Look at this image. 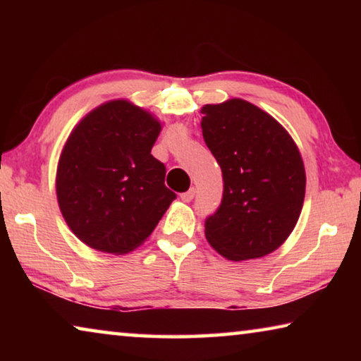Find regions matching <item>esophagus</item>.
<instances>
[{"instance_id": "1", "label": "esophagus", "mask_w": 361, "mask_h": 361, "mask_svg": "<svg viewBox=\"0 0 361 361\" xmlns=\"http://www.w3.org/2000/svg\"><path fill=\"white\" fill-rule=\"evenodd\" d=\"M194 195H195V189L191 188V189H189V191L183 192V194L180 195V197H181L183 202H191V200L194 199Z\"/></svg>"}]
</instances>
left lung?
Returning <instances> with one entry per match:
<instances>
[{
  "mask_svg": "<svg viewBox=\"0 0 361 361\" xmlns=\"http://www.w3.org/2000/svg\"><path fill=\"white\" fill-rule=\"evenodd\" d=\"M205 145L221 167V205L205 219V237L231 261L272 253L301 215L305 172L290 133L242 99L202 108Z\"/></svg>",
  "mask_w": 361,
  "mask_h": 361,
  "instance_id": "1",
  "label": "left lung"
}]
</instances>
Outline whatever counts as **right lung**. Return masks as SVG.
Wrapping results in <instances>:
<instances>
[{"label":"right lung","instance_id":"right-lung-1","mask_svg":"<svg viewBox=\"0 0 361 361\" xmlns=\"http://www.w3.org/2000/svg\"><path fill=\"white\" fill-rule=\"evenodd\" d=\"M161 122L127 100L90 111L66 140L57 167L60 212L79 240L124 255L148 239L176 194L151 154Z\"/></svg>","mask_w":361,"mask_h":361}]
</instances>
